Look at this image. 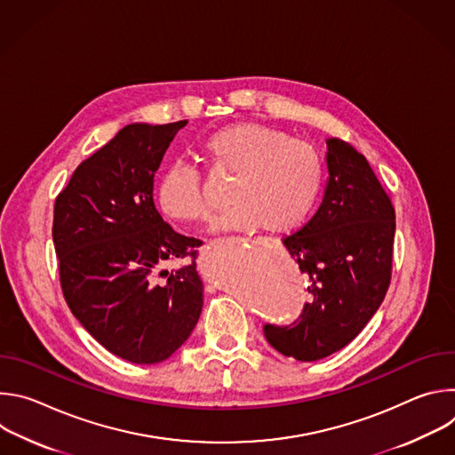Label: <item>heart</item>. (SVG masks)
<instances>
[{
    "label": "heart",
    "instance_id": "obj_1",
    "mask_svg": "<svg viewBox=\"0 0 455 455\" xmlns=\"http://www.w3.org/2000/svg\"><path fill=\"white\" fill-rule=\"evenodd\" d=\"M216 172L235 174L234 202L212 221V232H290L302 225L315 205L323 178L318 149L290 139L281 129L241 122L220 129L204 144ZM156 200L162 212L178 221L209 216L204 178L196 165L176 160L164 171Z\"/></svg>",
    "mask_w": 455,
    "mask_h": 455
}]
</instances>
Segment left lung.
Masks as SVG:
<instances>
[{
    "instance_id": "obj_1",
    "label": "left lung",
    "mask_w": 455,
    "mask_h": 455,
    "mask_svg": "<svg viewBox=\"0 0 455 455\" xmlns=\"http://www.w3.org/2000/svg\"><path fill=\"white\" fill-rule=\"evenodd\" d=\"M326 146L322 204L283 241L313 299L293 326H265L268 344L299 362L346 347L378 311L391 283L393 204L363 155L340 139H328Z\"/></svg>"
}]
</instances>
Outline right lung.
Masks as SVG:
<instances>
[{
	"mask_svg": "<svg viewBox=\"0 0 455 455\" xmlns=\"http://www.w3.org/2000/svg\"><path fill=\"white\" fill-rule=\"evenodd\" d=\"M187 120L129 124L72 174L53 209L60 288L74 316L109 353L132 363L167 360L204 307L198 239L171 228L153 202V178ZM196 259V257H194Z\"/></svg>",
	"mask_w": 455,
	"mask_h": 455,
	"instance_id": "obj_1",
	"label": "right lung"
}]
</instances>
